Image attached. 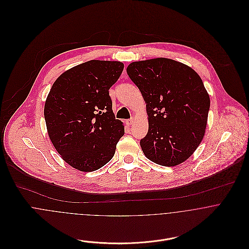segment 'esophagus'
Listing matches in <instances>:
<instances>
[{
  "instance_id": "34e87169",
  "label": "esophagus",
  "mask_w": 249,
  "mask_h": 249,
  "mask_svg": "<svg viewBox=\"0 0 249 249\" xmlns=\"http://www.w3.org/2000/svg\"><path fill=\"white\" fill-rule=\"evenodd\" d=\"M133 123H134V119H133V118L128 119V120L125 121V124H126L127 125H131V124H133Z\"/></svg>"
}]
</instances>
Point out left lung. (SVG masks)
I'll return each mask as SVG.
<instances>
[{"label": "left lung", "mask_w": 249, "mask_h": 249, "mask_svg": "<svg viewBox=\"0 0 249 249\" xmlns=\"http://www.w3.org/2000/svg\"><path fill=\"white\" fill-rule=\"evenodd\" d=\"M126 71L146 104L148 131L140 141L143 154L165 167L186 161L203 139L210 108L200 76L163 57L132 62Z\"/></svg>", "instance_id": "8db88e82"}]
</instances>
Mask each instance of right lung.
I'll use <instances>...</instances> for the list:
<instances>
[{"mask_svg": "<svg viewBox=\"0 0 249 249\" xmlns=\"http://www.w3.org/2000/svg\"><path fill=\"white\" fill-rule=\"evenodd\" d=\"M123 70L119 61L84 62L64 71L47 97L44 116L49 137L62 159L78 171L104 167L124 134L109 96Z\"/></svg>", "mask_w": 249, "mask_h": 249, "instance_id": "obj_1", "label": "right lung"}]
</instances>
